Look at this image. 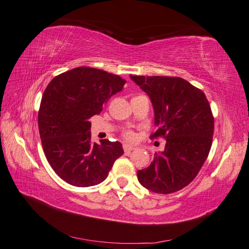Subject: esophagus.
<instances>
[{
	"label": "esophagus",
	"mask_w": 249,
	"mask_h": 249,
	"mask_svg": "<svg viewBox=\"0 0 249 249\" xmlns=\"http://www.w3.org/2000/svg\"><path fill=\"white\" fill-rule=\"evenodd\" d=\"M123 149H124V152L126 153V154H128V153H130L131 151L135 150V147L133 145H129V144H124Z\"/></svg>",
	"instance_id": "1"
}]
</instances>
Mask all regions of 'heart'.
Listing matches in <instances>:
<instances>
[{
    "instance_id": "b5f03b06",
    "label": "heart",
    "mask_w": 249,
    "mask_h": 249,
    "mask_svg": "<svg viewBox=\"0 0 249 249\" xmlns=\"http://www.w3.org/2000/svg\"><path fill=\"white\" fill-rule=\"evenodd\" d=\"M123 136H124V138L127 139V140H134L135 139V134L133 133V131H130V130L125 131V133L123 134Z\"/></svg>"
}]
</instances>
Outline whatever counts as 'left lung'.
<instances>
[{
  "instance_id": "1",
  "label": "left lung",
  "mask_w": 249,
  "mask_h": 249,
  "mask_svg": "<svg viewBox=\"0 0 249 249\" xmlns=\"http://www.w3.org/2000/svg\"><path fill=\"white\" fill-rule=\"evenodd\" d=\"M149 95L157 130L150 138L167 140L151 165L137 172L142 186L156 194H172L197 177L212 146L214 116L200 89L179 77L131 76Z\"/></svg>"
}]
</instances>
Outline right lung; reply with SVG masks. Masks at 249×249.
<instances>
[{
    "mask_svg": "<svg viewBox=\"0 0 249 249\" xmlns=\"http://www.w3.org/2000/svg\"><path fill=\"white\" fill-rule=\"evenodd\" d=\"M125 83L118 75L82 66L60 73L47 86L38 111L39 136L47 160L68 184L102 183L124 154L119 141L93 143L89 119Z\"/></svg>",
    "mask_w": 249,
    "mask_h": 249,
    "instance_id": "obj_1",
    "label": "right lung"
}]
</instances>
